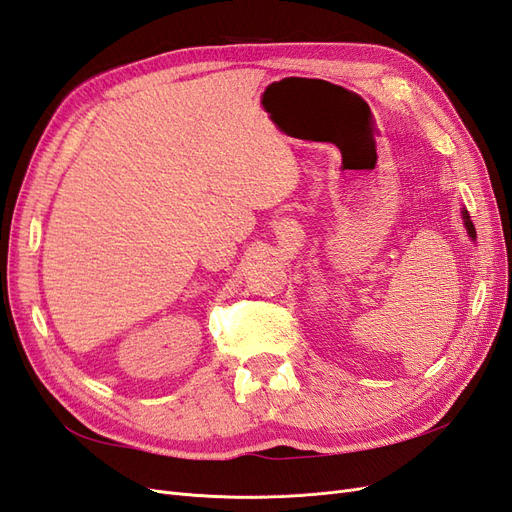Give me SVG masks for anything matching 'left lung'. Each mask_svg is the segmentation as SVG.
Listing matches in <instances>:
<instances>
[{
    "label": "left lung",
    "mask_w": 512,
    "mask_h": 512,
    "mask_svg": "<svg viewBox=\"0 0 512 512\" xmlns=\"http://www.w3.org/2000/svg\"><path fill=\"white\" fill-rule=\"evenodd\" d=\"M463 222H466V228H468V235H470L472 239H476V228H474V224H472V220H470V215H468V211H463Z\"/></svg>",
    "instance_id": "8db88e82"
}]
</instances>
